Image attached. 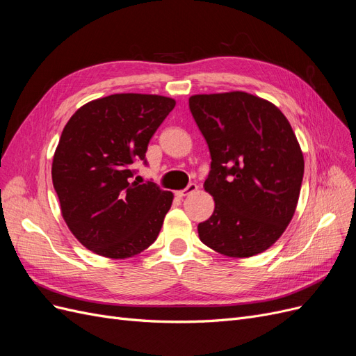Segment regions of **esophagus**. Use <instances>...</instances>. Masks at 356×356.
I'll return each mask as SVG.
<instances>
[{
    "instance_id": "obj_1",
    "label": "esophagus",
    "mask_w": 356,
    "mask_h": 356,
    "mask_svg": "<svg viewBox=\"0 0 356 356\" xmlns=\"http://www.w3.org/2000/svg\"><path fill=\"white\" fill-rule=\"evenodd\" d=\"M194 191H197V184L191 182V184H188V186H187L186 188L177 191L175 194L178 195V197H186V195H188V194H191V193H194Z\"/></svg>"
}]
</instances>
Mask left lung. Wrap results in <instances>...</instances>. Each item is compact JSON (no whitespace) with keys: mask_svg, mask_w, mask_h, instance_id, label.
Wrapping results in <instances>:
<instances>
[{"mask_svg":"<svg viewBox=\"0 0 356 356\" xmlns=\"http://www.w3.org/2000/svg\"><path fill=\"white\" fill-rule=\"evenodd\" d=\"M188 104L212 159L204 190L215 211L199 237L229 257L262 253L296 211L305 162L295 132L278 107L243 91L191 95Z\"/></svg>","mask_w":356,"mask_h":356,"instance_id":"left-lung-1","label":"left lung"}]
</instances>
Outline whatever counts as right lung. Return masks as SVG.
Returning <instances> with one entry per match:
<instances>
[{
    "instance_id": "add662e5",
    "label": "right lung",
    "mask_w": 356,
    "mask_h": 356,
    "mask_svg": "<svg viewBox=\"0 0 356 356\" xmlns=\"http://www.w3.org/2000/svg\"><path fill=\"white\" fill-rule=\"evenodd\" d=\"M175 100L152 94H113L76 110L53 159V186L69 229L85 248L112 259L154 243L174 194L132 181L134 163Z\"/></svg>"
}]
</instances>
